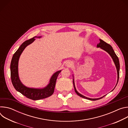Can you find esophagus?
<instances>
[{"label": "esophagus", "mask_w": 128, "mask_h": 128, "mask_svg": "<svg viewBox=\"0 0 128 128\" xmlns=\"http://www.w3.org/2000/svg\"><path fill=\"white\" fill-rule=\"evenodd\" d=\"M72 65H73V63L72 62H68L66 63V66L67 67H71Z\"/></svg>", "instance_id": "obj_1"}]
</instances>
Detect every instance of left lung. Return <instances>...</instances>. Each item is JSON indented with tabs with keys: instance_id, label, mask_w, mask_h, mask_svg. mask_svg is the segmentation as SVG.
I'll list each match as a JSON object with an SVG mask.
<instances>
[{
	"instance_id": "8db88e82",
	"label": "left lung",
	"mask_w": 128,
	"mask_h": 128,
	"mask_svg": "<svg viewBox=\"0 0 128 128\" xmlns=\"http://www.w3.org/2000/svg\"><path fill=\"white\" fill-rule=\"evenodd\" d=\"M97 46L98 48H101L102 49L105 50V51H106L109 54H110V56L112 57L114 62V64L116 65V70H117V72H118V81H117V83H116V86L117 84H118V79H119V76H120V62H119V60H118V56H116V54L115 52H114V50H113L112 46L110 45L109 44H107L106 42H105L104 41L101 40H100V42L99 44H98L97 45ZM74 90H75V92L80 97L83 98H85V99H88V100H92V101H95V100H99V99H100L101 98H102L103 97H104L105 96H104L103 97H102L101 98H97V99H92V98H87L82 95H81L80 94L78 91L76 90V87H75V86H74ZM115 86V88H116Z\"/></svg>"
}]
</instances>
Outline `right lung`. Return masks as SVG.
<instances>
[{"mask_svg": "<svg viewBox=\"0 0 128 128\" xmlns=\"http://www.w3.org/2000/svg\"><path fill=\"white\" fill-rule=\"evenodd\" d=\"M34 40L35 38H33L24 42L14 54L10 63V78L12 84L17 91L29 99L37 100L48 97L54 93L57 77L61 70L54 73L50 80L49 84L44 88H29L22 84L18 76V61L25 48Z\"/></svg>", "mask_w": 128, "mask_h": 128, "instance_id": "right-lung-1", "label": "right lung"}]
</instances>
